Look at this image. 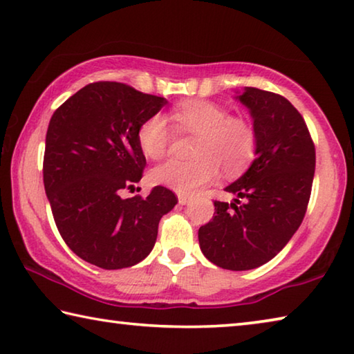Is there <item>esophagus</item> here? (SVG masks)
<instances>
[{"label":"esophagus","instance_id":"esophagus-1","mask_svg":"<svg viewBox=\"0 0 354 354\" xmlns=\"http://www.w3.org/2000/svg\"><path fill=\"white\" fill-rule=\"evenodd\" d=\"M178 201H179V205H187V203L190 201V196L185 195V194H179Z\"/></svg>","mask_w":354,"mask_h":354}]
</instances>
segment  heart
<instances>
[{"mask_svg": "<svg viewBox=\"0 0 354 354\" xmlns=\"http://www.w3.org/2000/svg\"><path fill=\"white\" fill-rule=\"evenodd\" d=\"M171 122L181 133L195 134L194 159H170L156 167L151 179L156 184L179 192L201 187L217 176L221 165L226 173L243 170L253 160L257 134L253 123L241 115H230L223 106L206 100H187L170 112ZM170 128L164 115L153 113L137 129V142L147 158L158 160L169 153Z\"/></svg>", "mask_w": 354, "mask_h": 354, "instance_id": "obj_1", "label": "heart"}]
</instances>
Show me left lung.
I'll return each instance as SVG.
<instances>
[{
    "label": "left lung",
    "mask_w": 354,
    "mask_h": 354,
    "mask_svg": "<svg viewBox=\"0 0 354 354\" xmlns=\"http://www.w3.org/2000/svg\"><path fill=\"white\" fill-rule=\"evenodd\" d=\"M237 100L253 117L256 159L225 189L234 201H214V217L198 230V241L215 266L241 272L273 259L301 225L314 181L315 147L289 100L256 87H245Z\"/></svg>",
    "instance_id": "1"
}]
</instances>
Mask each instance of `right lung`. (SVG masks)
Masks as SVG:
<instances>
[{"label":"right lung","mask_w":354,"mask_h":354,"mask_svg":"<svg viewBox=\"0 0 354 354\" xmlns=\"http://www.w3.org/2000/svg\"><path fill=\"white\" fill-rule=\"evenodd\" d=\"M165 104L128 84L100 81L59 106L48 124L44 184L56 226L76 256L104 270L145 259L160 218L178 203L162 185L147 198H122L147 165L137 129Z\"/></svg>","instance_id":"1"}]
</instances>
